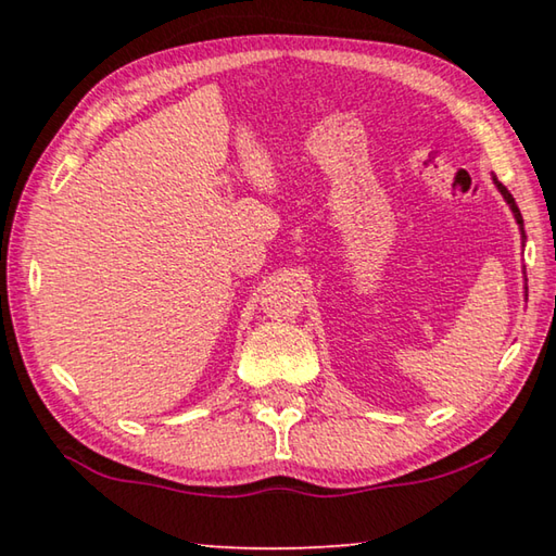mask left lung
<instances>
[{"mask_svg": "<svg viewBox=\"0 0 556 556\" xmlns=\"http://www.w3.org/2000/svg\"><path fill=\"white\" fill-rule=\"evenodd\" d=\"M493 181H495V186H497V191L503 193V199L507 201V205H510V211L515 213V220H517V225H520V228H522V215H520V208H517V203H515V199H513V193L507 191V188H505L501 181H497L495 176H493ZM522 238H525V230H522Z\"/></svg>", "mask_w": 556, "mask_h": 556, "instance_id": "obj_1", "label": "left lung"}]
</instances>
